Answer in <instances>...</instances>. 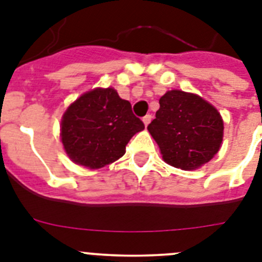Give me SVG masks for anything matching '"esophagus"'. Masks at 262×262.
<instances>
[{
	"instance_id": "obj_1",
	"label": "esophagus",
	"mask_w": 262,
	"mask_h": 262,
	"mask_svg": "<svg viewBox=\"0 0 262 262\" xmlns=\"http://www.w3.org/2000/svg\"><path fill=\"white\" fill-rule=\"evenodd\" d=\"M151 120H152V115L148 114L143 118V123H144V126H148V124L151 123Z\"/></svg>"
}]
</instances>
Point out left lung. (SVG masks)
I'll return each mask as SVG.
<instances>
[{"mask_svg": "<svg viewBox=\"0 0 262 262\" xmlns=\"http://www.w3.org/2000/svg\"><path fill=\"white\" fill-rule=\"evenodd\" d=\"M159 103L156 118L147 128L164 161L182 170H193L209 163L223 140L219 111L200 96L182 90H169Z\"/></svg>", "mask_w": 262, "mask_h": 262, "instance_id": "obj_1", "label": "left lung"}]
</instances>
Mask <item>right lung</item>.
<instances>
[{
    "label": "right lung",
    "mask_w": 262,
    "mask_h": 262,
    "mask_svg": "<svg viewBox=\"0 0 262 262\" xmlns=\"http://www.w3.org/2000/svg\"><path fill=\"white\" fill-rule=\"evenodd\" d=\"M144 123L131 103L113 88H97L82 94L62 115L61 142L73 163L99 169L123 156L126 145Z\"/></svg>",
    "instance_id": "1"
}]
</instances>
